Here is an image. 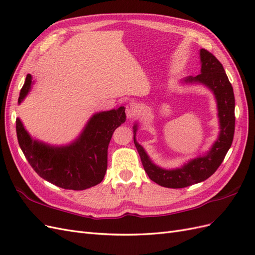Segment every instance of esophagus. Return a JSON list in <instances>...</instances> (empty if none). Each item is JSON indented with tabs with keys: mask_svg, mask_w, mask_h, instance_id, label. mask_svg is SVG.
I'll use <instances>...</instances> for the list:
<instances>
[{
	"mask_svg": "<svg viewBox=\"0 0 255 255\" xmlns=\"http://www.w3.org/2000/svg\"><path fill=\"white\" fill-rule=\"evenodd\" d=\"M126 114H127V118L128 120H132L134 118L137 117L138 115V107H137V104L136 103H133L130 102L127 105V111H126Z\"/></svg>",
	"mask_w": 255,
	"mask_h": 255,
	"instance_id": "esophagus-1",
	"label": "esophagus"
}]
</instances>
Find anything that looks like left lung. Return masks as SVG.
<instances>
[{"mask_svg": "<svg viewBox=\"0 0 255 255\" xmlns=\"http://www.w3.org/2000/svg\"><path fill=\"white\" fill-rule=\"evenodd\" d=\"M201 73L183 80L185 84H200L210 89L217 102L220 132L217 140L203 155L188 160L182 167L164 169L151 160L142 146L136 140L138 123L133 127L134 143L139 153L144 171L156 184L167 188H184L203 182L215 173L225 159L233 141L235 129V98L231 85L220 61L212 53L200 50Z\"/></svg>", "mask_w": 255, "mask_h": 255, "instance_id": "1", "label": "left lung"}]
</instances>
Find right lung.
Returning a JSON list of instances; mask_svg holds the SVG:
<instances>
[{
  "instance_id": "right-lung-1",
  "label": "right lung",
  "mask_w": 255,
  "mask_h": 255,
  "mask_svg": "<svg viewBox=\"0 0 255 255\" xmlns=\"http://www.w3.org/2000/svg\"><path fill=\"white\" fill-rule=\"evenodd\" d=\"M32 80V75L27 74L20 91L19 104L30 91ZM125 111L121 106L92 115L80 136L66 145H52L34 139L17 118L19 145L29 165L45 181L65 189H87L104 179L107 148L114 130L126 122Z\"/></svg>"
}]
</instances>
